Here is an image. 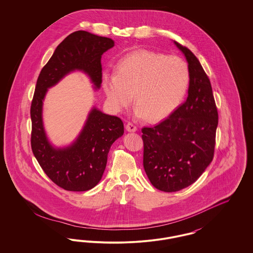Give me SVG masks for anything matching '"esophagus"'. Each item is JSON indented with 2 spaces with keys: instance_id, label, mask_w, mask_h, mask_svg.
<instances>
[{
  "instance_id": "1",
  "label": "esophagus",
  "mask_w": 253,
  "mask_h": 253,
  "mask_svg": "<svg viewBox=\"0 0 253 253\" xmlns=\"http://www.w3.org/2000/svg\"><path fill=\"white\" fill-rule=\"evenodd\" d=\"M126 130H127L128 132H135V131L137 130V127H136L134 124L129 122V123L126 125Z\"/></svg>"
}]
</instances>
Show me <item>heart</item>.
<instances>
[{
    "instance_id": "1",
    "label": "heart",
    "mask_w": 253,
    "mask_h": 253,
    "mask_svg": "<svg viewBox=\"0 0 253 253\" xmlns=\"http://www.w3.org/2000/svg\"><path fill=\"white\" fill-rule=\"evenodd\" d=\"M190 84L187 62L179 57L140 50L126 56L115 75L105 74L102 87L117 112L136 105L135 115L163 121L180 105Z\"/></svg>"
}]
</instances>
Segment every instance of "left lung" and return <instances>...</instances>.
Here are the masks:
<instances>
[{
	"label": "left lung",
	"instance_id": "8db88e82",
	"mask_svg": "<svg viewBox=\"0 0 253 253\" xmlns=\"http://www.w3.org/2000/svg\"><path fill=\"white\" fill-rule=\"evenodd\" d=\"M188 61L187 100L165 121L142 128L143 166L155 188L172 193L189 187L211 164L218 113L211 82L190 49L173 42Z\"/></svg>",
	"mask_w": 253,
	"mask_h": 253
}]
</instances>
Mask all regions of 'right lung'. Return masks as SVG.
Here are the masks:
<instances>
[{
    "instance_id": "right-lung-1",
    "label": "right lung",
    "mask_w": 253,
    "mask_h": 253,
    "mask_svg": "<svg viewBox=\"0 0 253 253\" xmlns=\"http://www.w3.org/2000/svg\"><path fill=\"white\" fill-rule=\"evenodd\" d=\"M114 45L110 38L84 30L73 32L58 45L37 81L30 108L32 152L49 178L66 191H88L100 181L110 148L124 132L123 122L93 107L72 144L56 148L49 142L43 127V100L50 87L76 70L85 73L94 88L99 89L102 83L101 56Z\"/></svg>"
}]
</instances>
